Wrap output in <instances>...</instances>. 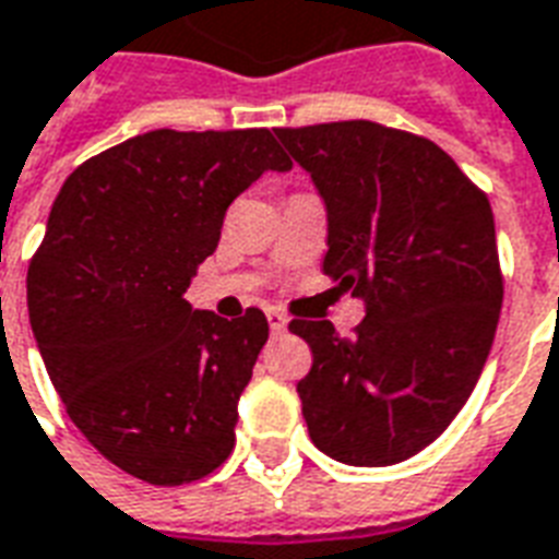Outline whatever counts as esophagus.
Segmentation results:
<instances>
[{"label": "esophagus", "mask_w": 559, "mask_h": 559, "mask_svg": "<svg viewBox=\"0 0 559 559\" xmlns=\"http://www.w3.org/2000/svg\"><path fill=\"white\" fill-rule=\"evenodd\" d=\"M266 320H269V329H272L275 334H281L284 329H287V313L278 311V308H269Z\"/></svg>", "instance_id": "esophagus-1"}]
</instances>
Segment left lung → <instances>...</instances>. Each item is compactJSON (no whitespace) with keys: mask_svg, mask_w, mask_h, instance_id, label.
Returning a JSON list of instances; mask_svg holds the SVG:
<instances>
[{"mask_svg":"<svg viewBox=\"0 0 559 559\" xmlns=\"http://www.w3.org/2000/svg\"><path fill=\"white\" fill-rule=\"evenodd\" d=\"M275 135L325 201L322 272L367 308L353 337L290 322L313 355L301 415L337 462L396 465L450 427L489 358L503 301L489 198L415 132L334 121Z\"/></svg>","mask_w":559,"mask_h":559,"instance_id":"8db88e82","label":"left lung"}]
</instances>
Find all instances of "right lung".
<instances>
[{
    "mask_svg": "<svg viewBox=\"0 0 559 559\" xmlns=\"http://www.w3.org/2000/svg\"><path fill=\"white\" fill-rule=\"evenodd\" d=\"M287 168L269 130H153L61 186L28 263V320L70 420L132 477L183 486L230 456L269 322L192 311L183 293L234 198Z\"/></svg>",
    "mask_w": 559,
    "mask_h": 559,
    "instance_id": "right-lung-1",
    "label": "right lung"
}]
</instances>
